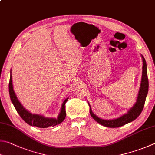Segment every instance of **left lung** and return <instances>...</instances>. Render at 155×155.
<instances>
[{
	"label": "left lung",
	"instance_id": "8db88e82",
	"mask_svg": "<svg viewBox=\"0 0 155 155\" xmlns=\"http://www.w3.org/2000/svg\"><path fill=\"white\" fill-rule=\"evenodd\" d=\"M142 59V78L140 86L139 91L137 96L136 101L135 104L133 105L132 107L127 110L126 113L124 114L121 116L117 118L112 119H103L98 116H96L95 114L92 112L91 106L87 101V103L90 107V113L92 117L96 121H97L98 124L103 125L104 127H119L123 125L127 124L128 123L133 121L134 120L138 117L140 115L142 111L144 105L145 103L146 98L148 94V80L147 75V62H146L144 57L140 54Z\"/></svg>",
	"mask_w": 155,
	"mask_h": 155
}]
</instances>
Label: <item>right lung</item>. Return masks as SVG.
I'll return each instance as SVG.
<instances>
[{
	"label": "right lung",
	"mask_w": 155,
	"mask_h": 155,
	"mask_svg": "<svg viewBox=\"0 0 155 155\" xmlns=\"http://www.w3.org/2000/svg\"><path fill=\"white\" fill-rule=\"evenodd\" d=\"M11 69L10 71V80L9 84H8V91H9V95L11 102L15 108L17 113H19L20 117L23 119V121L26 122L31 126H36L40 128H46L50 126L54 127L55 125H59L62 123L66 117L65 111V103L68 101L69 98H65L63 102L61 105L60 113L58 115L57 118L54 117H47L40 114L31 113V112L24 108L22 104L20 103L17 98L13 90V80H12V74H11Z\"/></svg>",
	"instance_id": "1"
}]
</instances>
